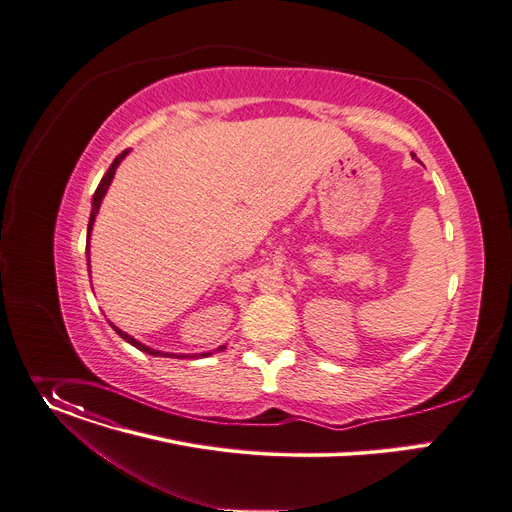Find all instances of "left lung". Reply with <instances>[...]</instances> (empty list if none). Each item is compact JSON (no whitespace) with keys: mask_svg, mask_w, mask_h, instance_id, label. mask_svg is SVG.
Wrapping results in <instances>:
<instances>
[{"mask_svg":"<svg viewBox=\"0 0 512 512\" xmlns=\"http://www.w3.org/2000/svg\"><path fill=\"white\" fill-rule=\"evenodd\" d=\"M412 157H414V155H412Z\"/></svg>","mask_w":512,"mask_h":512,"instance_id":"1","label":"left lung"}]
</instances>
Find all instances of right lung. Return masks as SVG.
Returning <instances> with one entry per match:
<instances>
[{
    "label": "right lung",
    "instance_id": "obj_1",
    "mask_svg": "<svg viewBox=\"0 0 512 512\" xmlns=\"http://www.w3.org/2000/svg\"><path fill=\"white\" fill-rule=\"evenodd\" d=\"M128 153L130 151H122L114 161H112V165H110V169L106 171V175L102 177V181H100V185H98V190H96V194H94V198H91V214H89V224H87V241H85V255H87V269H89V277H91V267H89V239H91V230H94V222H96V216H98V212H100V206H102V200H104V196L108 194V188H110V183H112V179H114V175H116V169H118V165L128 157ZM110 327L126 341V343H130L132 347H136L138 351H143V353H149V355H155V357H173V359H196V357H208V355H212V351H204V353H167V351H159V349H153V347H147L145 343H141L138 339H134V337H130L128 333H124L122 329H118L114 322H110ZM226 349V345H220L216 351H224Z\"/></svg>",
    "mask_w": 512,
    "mask_h": 512
}]
</instances>
